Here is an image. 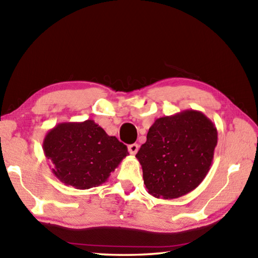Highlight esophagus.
I'll use <instances>...</instances> for the list:
<instances>
[{
  "label": "esophagus",
  "mask_w": 258,
  "mask_h": 258,
  "mask_svg": "<svg viewBox=\"0 0 258 258\" xmlns=\"http://www.w3.org/2000/svg\"><path fill=\"white\" fill-rule=\"evenodd\" d=\"M128 152L132 154V155H134V154H136L138 153V151H139V144H136V143H134V144H131V145H128Z\"/></svg>",
  "instance_id": "obj_1"
}]
</instances>
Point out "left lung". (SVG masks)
Segmentation results:
<instances>
[{"label": "left lung", "mask_w": 258, "mask_h": 258, "mask_svg": "<svg viewBox=\"0 0 258 258\" xmlns=\"http://www.w3.org/2000/svg\"><path fill=\"white\" fill-rule=\"evenodd\" d=\"M217 141L215 124L199 110L156 119L135 155L149 194L175 199L195 190L210 170Z\"/></svg>", "instance_id": "8db88e82"}]
</instances>
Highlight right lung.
Masks as SVG:
<instances>
[{
	"label": "right lung",
	"mask_w": 258,
	"mask_h": 258,
	"mask_svg": "<svg viewBox=\"0 0 258 258\" xmlns=\"http://www.w3.org/2000/svg\"><path fill=\"white\" fill-rule=\"evenodd\" d=\"M42 149L55 178L79 190L106 182L128 155L127 146L93 119L55 125L45 134Z\"/></svg>",
	"instance_id": "1"
}]
</instances>
